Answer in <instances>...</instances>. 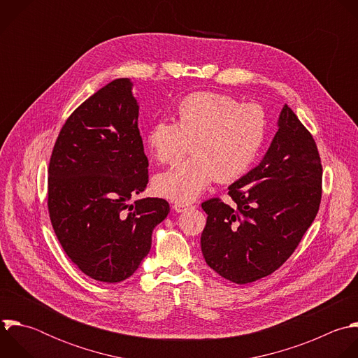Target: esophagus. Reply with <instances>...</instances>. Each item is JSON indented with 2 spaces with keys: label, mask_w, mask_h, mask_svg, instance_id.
<instances>
[{
  "label": "esophagus",
  "mask_w": 358,
  "mask_h": 358,
  "mask_svg": "<svg viewBox=\"0 0 358 358\" xmlns=\"http://www.w3.org/2000/svg\"><path fill=\"white\" fill-rule=\"evenodd\" d=\"M172 207H173V210H175L176 213H183V211H186L190 206H189V204H183V203H175Z\"/></svg>",
  "instance_id": "34e87169"
}]
</instances>
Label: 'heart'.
Masks as SVG:
<instances>
[{"mask_svg": "<svg viewBox=\"0 0 358 358\" xmlns=\"http://www.w3.org/2000/svg\"><path fill=\"white\" fill-rule=\"evenodd\" d=\"M178 122L159 120L147 134V144L161 164H175L187 151L192 157L155 179L158 194L180 203L196 200L214 179L233 182L257 161L266 135V118L257 104L199 92L176 108Z\"/></svg>", "mask_w": 358, "mask_h": 358, "instance_id": "obj_1", "label": "heart"}]
</instances>
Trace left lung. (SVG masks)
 <instances>
[{
    "label": "left lung",
    "mask_w": 358,
    "mask_h": 358,
    "mask_svg": "<svg viewBox=\"0 0 358 358\" xmlns=\"http://www.w3.org/2000/svg\"><path fill=\"white\" fill-rule=\"evenodd\" d=\"M322 164L312 134L285 104L262 161L229 186L207 214L200 245L207 265L234 283H250L287 261L313 223L322 199Z\"/></svg>",
    "instance_id": "obj_1"
}]
</instances>
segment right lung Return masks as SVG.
I'll use <instances>...</instances> for the list:
<instances>
[{"mask_svg": "<svg viewBox=\"0 0 358 358\" xmlns=\"http://www.w3.org/2000/svg\"><path fill=\"white\" fill-rule=\"evenodd\" d=\"M138 113L132 82L113 80L66 120L49 162L55 234L73 264L100 282L129 278L169 213L159 197L129 201L148 185Z\"/></svg>", "mask_w": 358, "mask_h": 358, "instance_id": "add662e5", "label": "right lung"}]
</instances>
